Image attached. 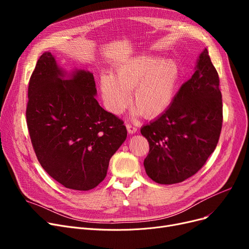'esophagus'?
Listing matches in <instances>:
<instances>
[{
    "mask_svg": "<svg viewBox=\"0 0 249 249\" xmlns=\"http://www.w3.org/2000/svg\"><path fill=\"white\" fill-rule=\"evenodd\" d=\"M126 128H127V131H128L130 134H133V133H135V132L137 131V128H136L135 126L131 125V124H129V123L126 124Z\"/></svg>",
    "mask_w": 249,
    "mask_h": 249,
    "instance_id": "esophagus-1",
    "label": "esophagus"
}]
</instances>
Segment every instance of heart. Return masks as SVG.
<instances>
[{
	"label": "heart",
	"instance_id": "obj_1",
	"mask_svg": "<svg viewBox=\"0 0 249 249\" xmlns=\"http://www.w3.org/2000/svg\"><path fill=\"white\" fill-rule=\"evenodd\" d=\"M180 71L173 59L139 55L128 59L114 75L103 73L100 78L102 98L113 114L122 113L131 102L133 115L154 118L172 104L177 93Z\"/></svg>",
	"mask_w": 249,
	"mask_h": 249
}]
</instances>
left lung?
<instances>
[{"instance_id":"obj_1","label":"left lung","mask_w":249,"mask_h":249,"mask_svg":"<svg viewBox=\"0 0 249 249\" xmlns=\"http://www.w3.org/2000/svg\"><path fill=\"white\" fill-rule=\"evenodd\" d=\"M195 70L169 107L140 130L149 143L145 172L158 184L173 185L194 176L217 146L223 122L222 95L206 48Z\"/></svg>"}]
</instances>
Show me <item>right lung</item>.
<instances>
[{
  "mask_svg": "<svg viewBox=\"0 0 249 249\" xmlns=\"http://www.w3.org/2000/svg\"><path fill=\"white\" fill-rule=\"evenodd\" d=\"M96 95L91 72L68 75L50 52L39 57L29 81L27 126L38 161L68 189L96 188L127 137L123 121L105 111Z\"/></svg>",
  "mask_w": 249,
  "mask_h": 249,
  "instance_id": "1",
  "label": "right lung"
}]
</instances>
